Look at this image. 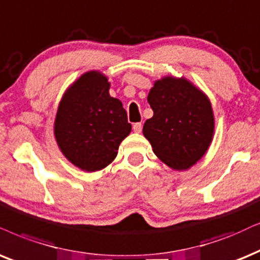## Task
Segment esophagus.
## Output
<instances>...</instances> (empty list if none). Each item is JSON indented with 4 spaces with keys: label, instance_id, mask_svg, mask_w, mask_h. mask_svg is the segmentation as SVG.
Masks as SVG:
<instances>
[{
    "label": "esophagus",
    "instance_id": "1",
    "mask_svg": "<svg viewBox=\"0 0 260 260\" xmlns=\"http://www.w3.org/2000/svg\"><path fill=\"white\" fill-rule=\"evenodd\" d=\"M141 129H143V124H141V122H137L133 124V131L136 133H140Z\"/></svg>",
    "mask_w": 260,
    "mask_h": 260
}]
</instances>
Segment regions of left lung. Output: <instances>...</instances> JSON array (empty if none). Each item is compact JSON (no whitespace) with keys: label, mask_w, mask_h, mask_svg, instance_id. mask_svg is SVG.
<instances>
[{"label":"left lung","mask_w":260,"mask_h":260,"mask_svg":"<svg viewBox=\"0 0 260 260\" xmlns=\"http://www.w3.org/2000/svg\"><path fill=\"white\" fill-rule=\"evenodd\" d=\"M153 116L143 134L154 154L174 170H187L208 151L215 132L211 102L187 80L173 75L156 80L147 96Z\"/></svg>","instance_id":"obj_1"}]
</instances>
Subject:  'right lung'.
Here are the masks:
<instances>
[{
	"mask_svg": "<svg viewBox=\"0 0 260 260\" xmlns=\"http://www.w3.org/2000/svg\"><path fill=\"white\" fill-rule=\"evenodd\" d=\"M109 88L102 72H86L66 90L58 104L55 139L66 158L84 172L109 166L132 131L122 103L110 96Z\"/></svg>",
	"mask_w": 260,
	"mask_h": 260,
	"instance_id": "right-lung-1",
	"label": "right lung"
}]
</instances>
